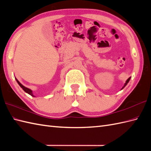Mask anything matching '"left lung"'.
<instances>
[{
    "mask_svg": "<svg viewBox=\"0 0 151 151\" xmlns=\"http://www.w3.org/2000/svg\"><path fill=\"white\" fill-rule=\"evenodd\" d=\"M130 78H128L127 79V81H126V83H125V84H124V86H123V88H122V89H123L124 87H125V86H127V84H128V83H129V81H130Z\"/></svg>",
    "mask_w": 151,
    "mask_h": 151,
    "instance_id": "obj_1",
    "label": "left lung"
}]
</instances>
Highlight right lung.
Returning <instances> with one entry per match:
<instances>
[{
    "mask_svg": "<svg viewBox=\"0 0 151 151\" xmlns=\"http://www.w3.org/2000/svg\"><path fill=\"white\" fill-rule=\"evenodd\" d=\"M16 79V81H17V83L19 84V85L21 86V88H22V89H23V90L26 92V93H28L29 95H30L31 96H32V97H34V95L32 94V91L31 90V89H28V88H26V87H24V86H22L20 82H19L18 81H17V78H15Z\"/></svg>",
    "mask_w": 151,
    "mask_h": 151,
    "instance_id": "right-lung-1",
    "label": "right lung"
}]
</instances>
